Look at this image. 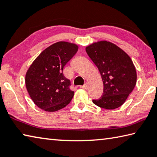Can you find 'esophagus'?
<instances>
[{
	"label": "esophagus",
	"instance_id": "obj_1",
	"mask_svg": "<svg viewBox=\"0 0 157 157\" xmlns=\"http://www.w3.org/2000/svg\"><path fill=\"white\" fill-rule=\"evenodd\" d=\"M79 87H80V88H82V89H86L87 88H88V84H84V85H83V86H80Z\"/></svg>",
	"mask_w": 157,
	"mask_h": 157
}]
</instances>
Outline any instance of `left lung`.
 <instances>
[{
    "instance_id": "1",
    "label": "left lung",
    "mask_w": 157,
    "mask_h": 157,
    "mask_svg": "<svg viewBox=\"0 0 157 157\" xmlns=\"http://www.w3.org/2000/svg\"><path fill=\"white\" fill-rule=\"evenodd\" d=\"M86 51L99 70L104 85L102 95L93 102L106 109L121 107L136 84V71L131 58L106 41L90 45Z\"/></svg>"
}]
</instances>
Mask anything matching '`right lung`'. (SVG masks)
I'll use <instances>...</instances> for the list:
<instances>
[{
    "label": "right lung",
    "instance_id": "obj_1",
    "mask_svg": "<svg viewBox=\"0 0 157 157\" xmlns=\"http://www.w3.org/2000/svg\"><path fill=\"white\" fill-rule=\"evenodd\" d=\"M78 50L75 44L59 41L47 48L34 61L26 73L25 85L37 107L53 112L70 103L74 91L63 68Z\"/></svg>",
    "mask_w": 157,
    "mask_h": 157
}]
</instances>
